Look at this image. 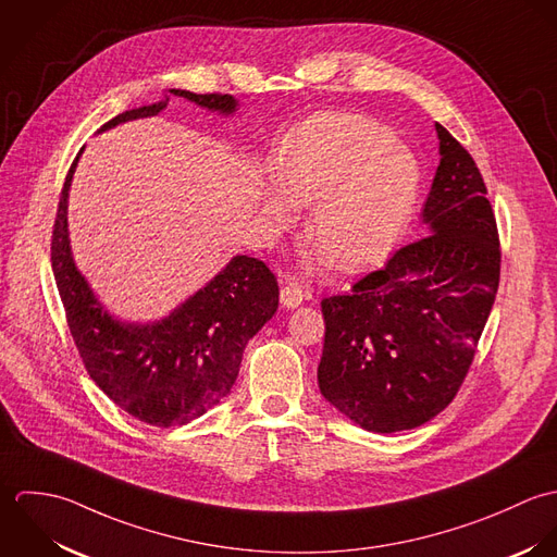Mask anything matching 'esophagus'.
Listing matches in <instances>:
<instances>
[{"label": "esophagus", "instance_id": "obj_1", "mask_svg": "<svg viewBox=\"0 0 557 557\" xmlns=\"http://www.w3.org/2000/svg\"><path fill=\"white\" fill-rule=\"evenodd\" d=\"M280 297H282V304H284L286 308H297V306H301L306 293H304L301 284H297V282H293V280H286V282H282Z\"/></svg>", "mask_w": 557, "mask_h": 557}]
</instances>
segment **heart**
<instances>
[{"label": "heart", "instance_id": "b5f03b06", "mask_svg": "<svg viewBox=\"0 0 557 557\" xmlns=\"http://www.w3.org/2000/svg\"><path fill=\"white\" fill-rule=\"evenodd\" d=\"M277 185L297 207H312L306 238L337 269H357L383 253L409 222L420 189L416 157L392 131L359 113L314 117L286 150ZM267 215L286 225L284 198Z\"/></svg>", "mask_w": 557, "mask_h": 557}]
</instances>
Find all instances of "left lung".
Instances as JSON below:
<instances>
[{"instance_id":"8db88e82","label":"left lung","mask_w":557,"mask_h":557,"mask_svg":"<svg viewBox=\"0 0 557 557\" xmlns=\"http://www.w3.org/2000/svg\"><path fill=\"white\" fill-rule=\"evenodd\" d=\"M437 135L442 163L422 213L429 234L321 301V394L372 433L422 426L456 398L499 288L484 178L442 124Z\"/></svg>"}]
</instances>
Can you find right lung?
Masks as SVG:
<instances>
[{"instance_id": "1", "label": "right lung", "mask_w": 557, "mask_h": 557, "mask_svg": "<svg viewBox=\"0 0 557 557\" xmlns=\"http://www.w3.org/2000/svg\"><path fill=\"white\" fill-rule=\"evenodd\" d=\"M207 110L230 113V95L170 90ZM168 101L128 110L101 131L126 120L157 115ZM73 161L58 202L51 234V267L66 323L92 381L113 403L144 424H189L230 394L245 344L277 310V277L249 256H236L222 273L161 323L131 327L113 321L73 264L66 198Z\"/></svg>"}]
</instances>
